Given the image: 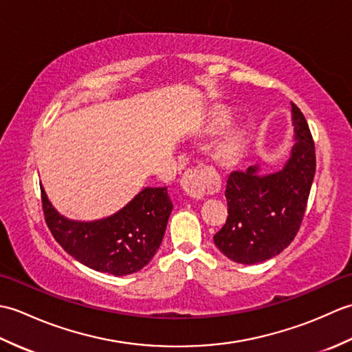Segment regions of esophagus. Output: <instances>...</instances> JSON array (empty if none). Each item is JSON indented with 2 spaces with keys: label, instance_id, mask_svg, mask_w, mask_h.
<instances>
[{
  "label": "esophagus",
  "instance_id": "esophagus-1",
  "mask_svg": "<svg viewBox=\"0 0 352 352\" xmlns=\"http://www.w3.org/2000/svg\"><path fill=\"white\" fill-rule=\"evenodd\" d=\"M212 175L210 168L204 163H199L195 168H189L182 177V188L189 197L201 199L206 192L212 188Z\"/></svg>",
  "mask_w": 352,
  "mask_h": 352
}]
</instances>
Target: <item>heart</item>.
I'll use <instances>...</instances> for the list:
<instances>
[{"mask_svg": "<svg viewBox=\"0 0 352 352\" xmlns=\"http://www.w3.org/2000/svg\"><path fill=\"white\" fill-rule=\"evenodd\" d=\"M227 121H228V115L218 113L213 118V121L210 124V129L218 130V129H221L222 125H226ZM242 138H243V134H242V130L239 129V126H233V129H230L226 136H223L222 140L219 142L218 149H216V153H218L219 159H222V160L231 159V157H233L237 153V149L241 148Z\"/></svg>", "mask_w": 352, "mask_h": 352, "instance_id": "b5f03b06", "label": "heart"}]
</instances>
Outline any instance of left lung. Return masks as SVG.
I'll list each match as a JSON object with an SVG mask.
<instances>
[{"mask_svg":"<svg viewBox=\"0 0 352 352\" xmlns=\"http://www.w3.org/2000/svg\"><path fill=\"white\" fill-rule=\"evenodd\" d=\"M290 106L295 144L283 169L260 174V166L254 164L228 175V218L213 241L236 263L256 265L278 256L301 227L316 155L307 121L294 102Z\"/></svg>","mask_w":352,"mask_h":352,"instance_id":"1","label":"left lung"}]
</instances>
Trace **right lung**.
Wrapping results in <instances>:
<instances>
[{
    "mask_svg": "<svg viewBox=\"0 0 352 352\" xmlns=\"http://www.w3.org/2000/svg\"><path fill=\"white\" fill-rule=\"evenodd\" d=\"M41 192L45 221L62 248L81 265L116 276L151 261L174 208L166 188H145L107 218L74 221L56 210L42 186Z\"/></svg>",
    "mask_w": 352,
    "mask_h": 352,
    "instance_id": "1",
    "label": "right lung"
}]
</instances>
